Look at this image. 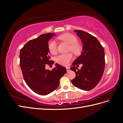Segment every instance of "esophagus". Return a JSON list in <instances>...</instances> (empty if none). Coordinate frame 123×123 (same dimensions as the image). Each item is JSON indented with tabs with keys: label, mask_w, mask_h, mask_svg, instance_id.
<instances>
[{
	"label": "esophagus",
	"mask_w": 123,
	"mask_h": 123,
	"mask_svg": "<svg viewBox=\"0 0 123 123\" xmlns=\"http://www.w3.org/2000/svg\"><path fill=\"white\" fill-rule=\"evenodd\" d=\"M66 69H67V72H69L70 71V67H66Z\"/></svg>",
	"instance_id": "1"
}]
</instances>
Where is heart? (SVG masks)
I'll return each instance as SVG.
<instances>
[{
  "mask_svg": "<svg viewBox=\"0 0 123 123\" xmlns=\"http://www.w3.org/2000/svg\"><path fill=\"white\" fill-rule=\"evenodd\" d=\"M58 38L69 44V50L71 51L73 53L78 55L80 53L81 47L79 43H76L77 38L74 35L71 33H66L59 36ZM48 47L51 53L54 54L57 52V44L55 41H50L48 43ZM73 56L71 53L62 54L56 57L55 61L59 65L67 66L73 59Z\"/></svg>",
  "mask_w": 123,
  "mask_h": 123,
  "instance_id": "1",
  "label": "heart"
}]
</instances>
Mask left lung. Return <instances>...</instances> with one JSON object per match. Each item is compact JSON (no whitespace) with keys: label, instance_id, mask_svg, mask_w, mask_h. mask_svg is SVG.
Returning a JSON list of instances; mask_svg holds the SVG:
<instances>
[{"label":"left lung","instance_id":"8db88e82","mask_svg":"<svg viewBox=\"0 0 123 123\" xmlns=\"http://www.w3.org/2000/svg\"><path fill=\"white\" fill-rule=\"evenodd\" d=\"M74 32L81 39L83 49L70 68L76 74L71 81L75 87L88 91L94 88L102 79L105 66V51L95 37L81 30H74ZM79 64L83 65L80 70L75 67Z\"/></svg>","mask_w":123,"mask_h":123}]
</instances>
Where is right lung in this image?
I'll list each match as a JSON object with an SVG mask.
<instances>
[{
	"label": "right lung",
	"instance_id": "right-lung-1",
	"mask_svg": "<svg viewBox=\"0 0 123 123\" xmlns=\"http://www.w3.org/2000/svg\"><path fill=\"white\" fill-rule=\"evenodd\" d=\"M55 35L49 33L30 40L20 51V66L26 84L31 90L40 95H46L56 89L61 78L66 73L64 67L58 64L52 70L46 69L50 61L48 43Z\"/></svg>",
	"mask_w": 123,
	"mask_h": 123
}]
</instances>
